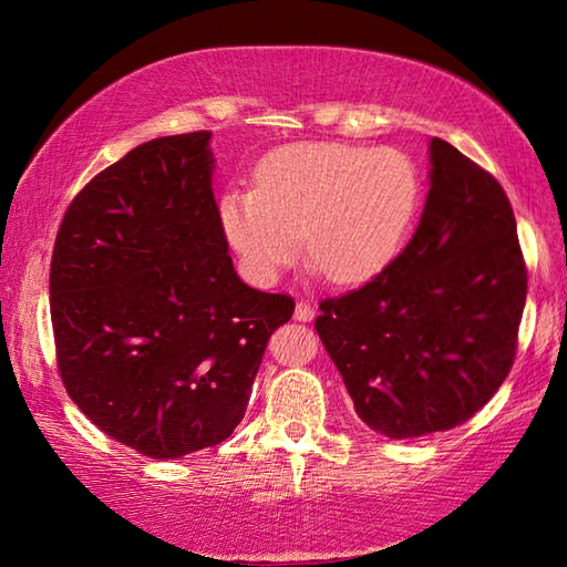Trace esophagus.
<instances>
[{
    "mask_svg": "<svg viewBox=\"0 0 567 567\" xmlns=\"http://www.w3.org/2000/svg\"><path fill=\"white\" fill-rule=\"evenodd\" d=\"M295 319L297 321H311V319H315V307H311L309 302H297L295 305Z\"/></svg>",
    "mask_w": 567,
    "mask_h": 567,
    "instance_id": "esophagus-1",
    "label": "esophagus"
}]
</instances>
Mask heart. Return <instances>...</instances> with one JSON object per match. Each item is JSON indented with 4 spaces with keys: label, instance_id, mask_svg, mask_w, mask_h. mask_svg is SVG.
I'll return each mask as SVG.
<instances>
[{
    "label": "heart",
    "instance_id": "heart-1",
    "mask_svg": "<svg viewBox=\"0 0 567 567\" xmlns=\"http://www.w3.org/2000/svg\"><path fill=\"white\" fill-rule=\"evenodd\" d=\"M421 197L414 161L396 148L299 143L265 161L256 189L221 199L228 244L258 282L302 246L336 285L375 277L400 250Z\"/></svg>",
    "mask_w": 567,
    "mask_h": 567
}]
</instances>
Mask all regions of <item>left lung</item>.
<instances>
[{
	"instance_id": "left-lung-1",
	"label": "left lung",
	"mask_w": 567,
	"mask_h": 567,
	"mask_svg": "<svg viewBox=\"0 0 567 567\" xmlns=\"http://www.w3.org/2000/svg\"><path fill=\"white\" fill-rule=\"evenodd\" d=\"M429 195L406 248L315 321L355 414L390 439L449 431L509 375L526 265L502 185L451 143H429Z\"/></svg>"
}]
</instances>
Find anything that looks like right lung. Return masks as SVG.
Segmentation results:
<instances>
[{
  "label": "right lung",
  "mask_w": 567,
  "mask_h": 567,
  "mask_svg": "<svg viewBox=\"0 0 567 567\" xmlns=\"http://www.w3.org/2000/svg\"><path fill=\"white\" fill-rule=\"evenodd\" d=\"M209 131L163 136L92 177L58 228L51 321L70 400L106 436L173 461L246 414L295 302L248 287L214 202Z\"/></svg>",
  "instance_id": "1"
}]
</instances>
